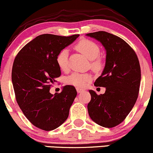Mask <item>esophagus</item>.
<instances>
[{"instance_id":"obj_1","label":"esophagus","mask_w":153,"mask_h":153,"mask_svg":"<svg viewBox=\"0 0 153 153\" xmlns=\"http://www.w3.org/2000/svg\"><path fill=\"white\" fill-rule=\"evenodd\" d=\"M76 90H77V92H78V93H81V92H84L85 91L83 89L80 88H76Z\"/></svg>"}]
</instances>
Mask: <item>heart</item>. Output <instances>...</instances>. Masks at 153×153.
I'll list each match as a JSON object with an SVG mask.
<instances>
[{"instance_id": "obj_1", "label": "heart", "mask_w": 153, "mask_h": 153, "mask_svg": "<svg viewBox=\"0 0 153 153\" xmlns=\"http://www.w3.org/2000/svg\"><path fill=\"white\" fill-rule=\"evenodd\" d=\"M77 51L80 52L90 60V65L96 72L101 71L104 68L103 59L100 56V46L95 42L88 39H82L75 46ZM56 63L61 71H65L68 68V52L66 49L59 51L56 56ZM92 79L90 73H74L66 78V83L79 88L85 87Z\"/></svg>"}]
</instances>
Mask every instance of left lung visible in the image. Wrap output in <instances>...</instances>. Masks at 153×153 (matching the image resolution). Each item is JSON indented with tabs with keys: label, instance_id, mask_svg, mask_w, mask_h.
<instances>
[{
	"label": "left lung",
	"instance_id": "1",
	"mask_svg": "<svg viewBox=\"0 0 153 153\" xmlns=\"http://www.w3.org/2000/svg\"><path fill=\"white\" fill-rule=\"evenodd\" d=\"M87 36L96 39L106 49V63L94 85L106 88L105 93L90 90L88 114L97 124L106 128L117 126L136 104L140 89L141 73L136 52L124 40L104 31Z\"/></svg>",
	"mask_w": 153,
	"mask_h": 153
}]
</instances>
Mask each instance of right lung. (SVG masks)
Here are the masks:
<instances>
[{"mask_svg": "<svg viewBox=\"0 0 153 153\" xmlns=\"http://www.w3.org/2000/svg\"><path fill=\"white\" fill-rule=\"evenodd\" d=\"M78 36L42 34L27 44L14 60L12 82L16 101L27 119L42 130H54L68 117L75 88L65 85L54 95L49 90L61 75L57 54Z\"/></svg>", "mask_w": 153, "mask_h": 153, "instance_id": "1", "label": "right lung"}]
</instances>
